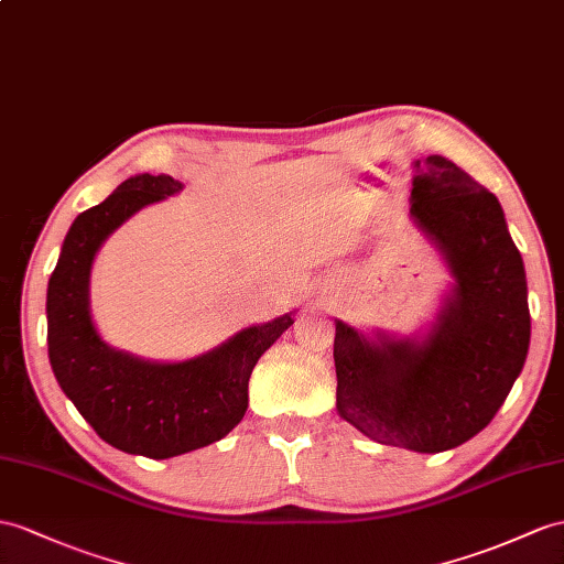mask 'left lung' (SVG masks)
I'll list each match as a JSON object with an SVG mask.
<instances>
[{
  "instance_id": "1",
  "label": "left lung",
  "mask_w": 564,
  "mask_h": 564,
  "mask_svg": "<svg viewBox=\"0 0 564 564\" xmlns=\"http://www.w3.org/2000/svg\"><path fill=\"white\" fill-rule=\"evenodd\" d=\"M411 217L455 294L423 341H368L337 321V411L382 445L445 452L498 414L529 351L527 272L498 198L443 155L416 162Z\"/></svg>"
}]
</instances>
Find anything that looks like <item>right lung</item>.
Here are the masks:
<instances>
[{"label": "right lung", "mask_w": 564, "mask_h": 564, "mask_svg": "<svg viewBox=\"0 0 564 564\" xmlns=\"http://www.w3.org/2000/svg\"><path fill=\"white\" fill-rule=\"evenodd\" d=\"M178 188L167 174L131 176L80 213L47 286V347L59 388L105 443L150 459L184 455L235 429L249 406L253 366L294 323L286 313L184 364H150L105 345L88 308L93 258L123 219Z\"/></svg>", "instance_id": "add662e5"}]
</instances>
